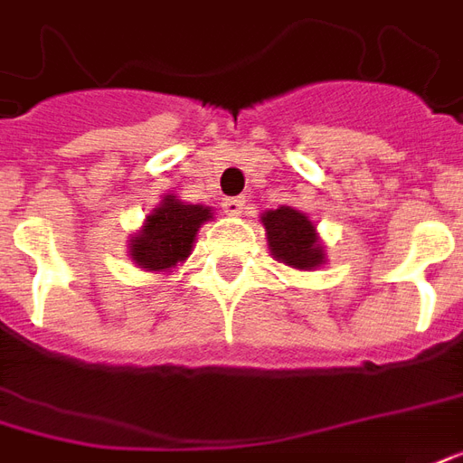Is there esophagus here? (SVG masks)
Returning a JSON list of instances; mask_svg holds the SVG:
<instances>
[{"label":"esophagus","mask_w":463,"mask_h":463,"mask_svg":"<svg viewBox=\"0 0 463 463\" xmlns=\"http://www.w3.org/2000/svg\"><path fill=\"white\" fill-rule=\"evenodd\" d=\"M222 210H225V215H241L245 210V200L243 197H228V200H222Z\"/></svg>","instance_id":"34e87169"}]
</instances>
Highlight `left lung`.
<instances>
[{"mask_svg":"<svg viewBox=\"0 0 463 463\" xmlns=\"http://www.w3.org/2000/svg\"><path fill=\"white\" fill-rule=\"evenodd\" d=\"M266 228L269 248L276 260L291 269L311 271L324 263V248L319 245L317 228L301 210L281 205L260 215Z\"/></svg>","mask_w":463,"mask_h":463,"instance_id":"1","label":"left lung"}]
</instances>
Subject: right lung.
I'll return each mask as SVG.
<instances>
[{"label": "right lung", "instance_id": "add662e5", "mask_svg": "<svg viewBox=\"0 0 463 463\" xmlns=\"http://www.w3.org/2000/svg\"><path fill=\"white\" fill-rule=\"evenodd\" d=\"M210 218V207L187 205L175 194H165L128 241V256L144 271H172L187 260L200 225Z\"/></svg>", "mask_w": 463, "mask_h": 463}]
</instances>
